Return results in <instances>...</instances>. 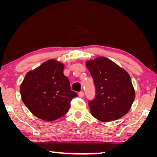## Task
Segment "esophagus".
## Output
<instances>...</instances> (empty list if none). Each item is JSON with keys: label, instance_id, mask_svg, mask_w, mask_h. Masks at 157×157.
I'll return each instance as SVG.
<instances>
[{"label": "esophagus", "instance_id": "esophagus-1", "mask_svg": "<svg viewBox=\"0 0 157 157\" xmlns=\"http://www.w3.org/2000/svg\"><path fill=\"white\" fill-rule=\"evenodd\" d=\"M78 96H79V97H81V98L83 97V91L79 92V93H78Z\"/></svg>", "mask_w": 157, "mask_h": 157}]
</instances>
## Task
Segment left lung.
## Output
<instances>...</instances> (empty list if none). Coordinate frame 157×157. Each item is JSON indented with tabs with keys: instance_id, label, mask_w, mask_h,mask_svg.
<instances>
[{
	"instance_id": "8db88e82",
	"label": "left lung",
	"mask_w": 157,
	"mask_h": 157,
	"mask_svg": "<svg viewBox=\"0 0 157 157\" xmlns=\"http://www.w3.org/2000/svg\"><path fill=\"white\" fill-rule=\"evenodd\" d=\"M96 87L89 102L91 114L102 122L117 120L130 110L135 98L132 79L126 70L106 57L86 62Z\"/></svg>"
}]
</instances>
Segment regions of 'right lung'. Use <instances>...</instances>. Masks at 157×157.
<instances>
[{
    "instance_id": "obj_1",
    "label": "right lung",
    "mask_w": 157,
    "mask_h": 157,
    "mask_svg": "<svg viewBox=\"0 0 157 157\" xmlns=\"http://www.w3.org/2000/svg\"><path fill=\"white\" fill-rule=\"evenodd\" d=\"M64 64L56 59L45 61L25 75L20 86L23 102L38 119L55 121L69 110L77 94L71 90L63 74Z\"/></svg>"
}]
</instances>
